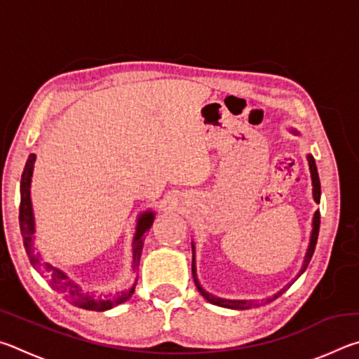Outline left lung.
Returning a JSON list of instances; mask_svg holds the SVG:
<instances>
[{
	"mask_svg": "<svg viewBox=\"0 0 359 359\" xmlns=\"http://www.w3.org/2000/svg\"><path fill=\"white\" fill-rule=\"evenodd\" d=\"M291 133H294V135H299L296 130L291 128ZM307 161H309V169H311V179H312V194H313V201L320 204V194H321V187H320V177H318V171H317V165H315V160L313 156L309 154L307 155ZM318 231H320V210H317L313 214L312 218V231H311V241H309V247H307V252H306V257H304L302 261V266L299 272H297V276L291 280L290 283L285 285L282 290H278L277 293L272 296V297H267V299L263 301H255V299H224V297H218L215 294L209 293V291H205L201 283L198 280V272H196V257H194V242H191V252H193V261H191V272H193V280L194 285H196V288L199 293L203 294V297L205 301H209L210 304H215V306H220V307H226V309H234V311H247V309H253V307H259L263 306V304H267L271 301L277 299L278 296H282L285 291H287L291 285L294 283V280L297 277H301V274H304V271L307 269L309 263H311L312 259V255L315 252V245H317V239H318Z\"/></svg>",
	"mask_w": 359,
	"mask_h": 359,
	"instance_id": "8db88e82",
	"label": "left lung"
}]
</instances>
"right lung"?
I'll list each match as a JSON object with an SVG mask.
<instances>
[{"label": "right lung", "mask_w": 359, "mask_h": 359, "mask_svg": "<svg viewBox=\"0 0 359 359\" xmlns=\"http://www.w3.org/2000/svg\"><path fill=\"white\" fill-rule=\"evenodd\" d=\"M36 155L32 154L28 156L25 169H23L22 180H20V233L23 238V245H25L27 255L29 258V263L39 274L46 278L48 285L53 290H57L60 294H63L66 301H69L74 306L85 309V311H96L104 312L109 309H114L130 299L135 293L137 277L135 278L131 287L125 290H118L117 293H109L107 296H95L90 293H83L77 283L69 280V276L66 274L63 269L53 266L50 263H44L39 253H34V233H36V223H34V214H33V204H32V177L34 169ZM155 220L154 210H144L142 214L137 215L136 222V233L133 238V271H137L139 261H141L142 247H144V236L150 229L151 223Z\"/></svg>", "instance_id": "1"}]
</instances>
